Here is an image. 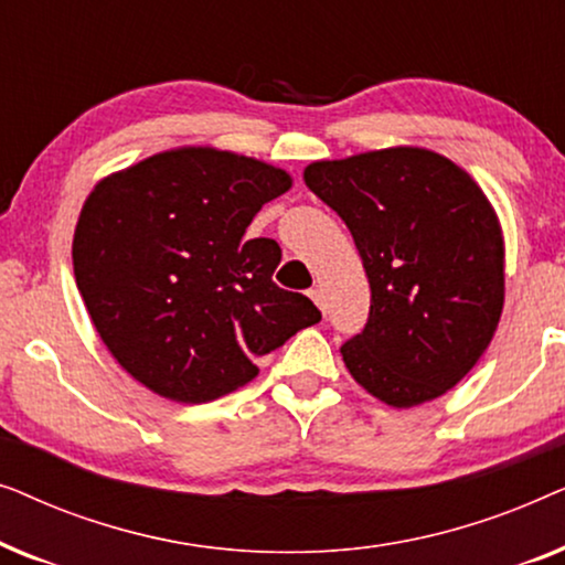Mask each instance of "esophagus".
Masks as SVG:
<instances>
[{
    "label": "esophagus",
    "instance_id": "esophagus-1",
    "mask_svg": "<svg viewBox=\"0 0 565 565\" xmlns=\"http://www.w3.org/2000/svg\"><path fill=\"white\" fill-rule=\"evenodd\" d=\"M308 296H311V300H313V303L321 308V313H327V300H323V292H321L319 288H313L311 292H308Z\"/></svg>",
    "mask_w": 565,
    "mask_h": 565
}]
</instances>
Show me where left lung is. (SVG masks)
Masks as SVG:
<instances>
[{
  "mask_svg": "<svg viewBox=\"0 0 565 565\" xmlns=\"http://www.w3.org/2000/svg\"><path fill=\"white\" fill-rule=\"evenodd\" d=\"M303 180L347 223L370 282L362 334L342 344L370 396H443L491 344L504 308V236L473 177L419 146L313 161Z\"/></svg>",
  "mask_w": 565,
  "mask_h": 565,
  "instance_id": "obj_1",
  "label": "left lung"
}]
</instances>
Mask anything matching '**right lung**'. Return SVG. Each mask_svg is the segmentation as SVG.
I'll list each match as a JSON object with an SVG mask.
<instances>
[{"label": "right lung", "instance_id": "1", "mask_svg": "<svg viewBox=\"0 0 565 565\" xmlns=\"http://www.w3.org/2000/svg\"><path fill=\"white\" fill-rule=\"evenodd\" d=\"M290 188L285 169L211 146L153 153L95 184L74 228V277L128 375L177 404H207L321 321L273 282L275 238H244Z\"/></svg>", "mask_w": 565, "mask_h": 565}]
</instances>
